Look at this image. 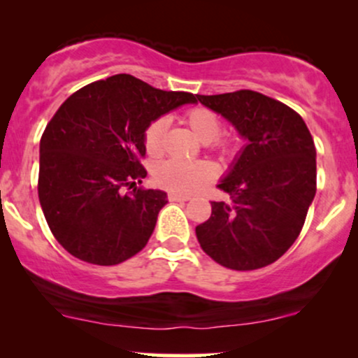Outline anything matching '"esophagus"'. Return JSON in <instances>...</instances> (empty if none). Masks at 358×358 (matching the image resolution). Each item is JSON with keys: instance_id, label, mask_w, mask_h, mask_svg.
Returning <instances> with one entry per match:
<instances>
[{"instance_id": "1", "label": "esophagus", "mask_w": 358, "mask_h": 358, "mask_svg": "<svg viewBox=\"0 0 358 358\" xmlns=\"http://www.w3.org/2000/svg\"><path fill=\"white\" fill-rule=\"evenodd\" d=\"M168 199H170L171 202H187V200H190V195L182 192H170L168 193Z\"/></svg>"}]
</instances>
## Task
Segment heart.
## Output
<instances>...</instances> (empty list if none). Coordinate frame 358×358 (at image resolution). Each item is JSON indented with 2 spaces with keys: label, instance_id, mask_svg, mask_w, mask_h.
<instances>
[{
  "label": "heart",
  "instance_id": "obj_1",
  "mask_svg": "<svg viewBox=\"0 0 358 358\" xmlns=\"http://www.w3.org/2000/svg\"><path fill=\"white\" fill-rule=\"evenodd\" d=\"M183 121L195 133V136L203 143L222 148L225 143L219 138L220 134V117L212 109L196 108L188 109L183 114ZM165 119L158 117L146 126L143 134L145 150L150 156H159L165 148ZM217 176V166L212 162H180V159H168L162 163L155 171L156 182L173 192L192 193L203 188Z\"/></svg>",
  "mask_w": 358,
  "mask_h": 358
}]
</instances>
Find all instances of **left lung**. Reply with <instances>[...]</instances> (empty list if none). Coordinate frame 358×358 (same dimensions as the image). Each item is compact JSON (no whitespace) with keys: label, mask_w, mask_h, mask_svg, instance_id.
<instances>
[{"label":"left lung","mask_w":358,"mask_h":358,"mask_svg":"<svg viewBox=\"0 0 358 358\" xmlns=\"http://www.w3.org/2000/svg\"><path fill=\"white\" fill-rule=\"evenodd\" d=\"M232 122L248 145L217 185L231 202H212L196 225L205 254L220 266L252 271L278 261L293 245L316 193V150L296 110L254 90L199 96Z\"/></svg>","instance_id":"left-lung-1"}]
</instances>
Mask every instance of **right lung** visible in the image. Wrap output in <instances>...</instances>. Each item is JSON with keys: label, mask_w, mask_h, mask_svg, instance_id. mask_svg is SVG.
I'll return each mask as SVG.
<instances>
[{"label": "right lung", "mask_w": 358, "mask_h": 358, "mask_svg": "<svg viewBox=\"0 0 358 358\" xmlns=\"http://www.w3.org/2000/svg\"><path fill=\"white\" fill-rule=\"evenodd\" d=\"M190 92L151 87L127 73L87 84L53 114L40 139L38 199L59 244L89 264L114 266L138 254L155 231L166 193L136 187L146 126ZM124 186L135 187L122 195Z\"/></svg>", "instance_id": "add662e5"}]
</instances>
